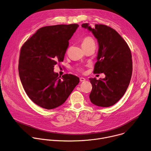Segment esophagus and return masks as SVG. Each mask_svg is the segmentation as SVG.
I'll use <instances>...</instances> for the list:
<instances>
[{"label": "esophagus", "instance_id": "obj_1", "mask_svg": "<svg viewBox=\"0 0 151 151\" xmlns=\"http://www.w3.org/2000/svg\"><path fill=\"white\" fill-rule=\"evenodd\" d=\"M80 81L81 82L85 81H86V79H85L84 78H83V77H80Z\"/></svg>", "mask_w": 151, "mask_h": 151}]
</instances>
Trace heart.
I'll use <instances>...</instances> for the list:
<instances>
[{
	"instance_id": "b5f03b06",
	"label": "heart",
	"mask_w": 151,
	"mask_h": 151,
	"mask_svg": "<svg viewBox=\"0 0 151 151\" xmlns=\"http://www.w3.org/2000/svg\"><path fill=\"white\" fill-rule=\"evenodd\" d=\"M95 45L94 40L91 37L88 36V37H85L82 42V46L83 45ZM78 70L81 72L83 71V69H81V68H79Z\"/></svg>"
}]
</instances>
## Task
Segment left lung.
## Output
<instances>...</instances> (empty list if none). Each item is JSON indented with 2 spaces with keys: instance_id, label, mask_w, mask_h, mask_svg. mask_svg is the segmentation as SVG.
I'll list each match as a JSON object with an SVG mask.
<instances>
[{
  "instance_id": "left-lung-1",
  "label": "left lung",
  "mask_w": 151,
  "mask_h": 151,
  "mask_svg": "<svg viewBox=\"0 0 151 151\" xmlns=\"http://www.w3.org/2000/svg\"><path fill=\"white\" fill-rule=\"evenodd\" d=\"M81 27L91 31L97 39L99 50L93 73H104L105 78H90L92 103L102 107L111 106L121 99L129 85L133 70L132 53L126 42L116 31L105 25L94 28L84 23Z\"/></svg>"
}]
</instances>
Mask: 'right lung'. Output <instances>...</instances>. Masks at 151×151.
<instances>
[{"label":"right lung","mask_w":151,"mask_h":151,"mask_svg":"<svg viewBox=\"0 0 151 151\" xmlns=\"http://www.w3.org/2000/svg\"><path fill=\"white\" fill-rule=\"evenodd\" d=\"M79 25L59 24L40 28L22 46L19 58V78L27 95L47 109L63 104L79 78L70 74L59 77L54 66L63 62L69 40Z\"/></svg>","instance_id":"1"}]
</instances>
